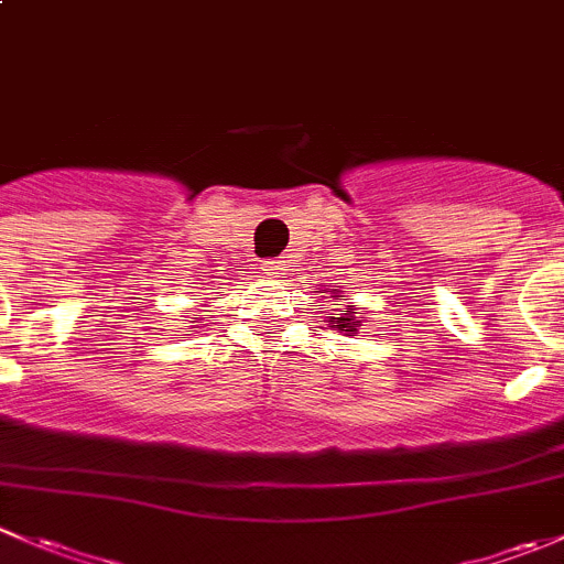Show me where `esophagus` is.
Segmentation results:
<instances>
[{"label":"esophagus","mask_w":564,"mask_h":564,"mask_svg":"<svg viewBox=\"0 0 564 564\" xmlns=\"http://www.w3.org/2000/svg\"><path fill=\"white\" fill-rule=\"evenodd\" d=\"M283 270H286V259H283V256H278V259H267V261H264V272H267V275L281 278Z\"/></svg>","instance_id":"esophagus-1"}]
</instances>
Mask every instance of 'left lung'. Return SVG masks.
Wrapping results in <instances>:
<instances>
[{
	"label": "left lung",
	"instance_id": "8db88e82",
	"mask_svg": "<svg viewBox=\"0 0 564 564\" xmlns=\"http://www.w3.org/2000/svg\"><path fill=\"white\" fill-rule=\"evenodd\" d=\"M335 292V289H333ZM335 297H338V292H335ZM360 322H362V316H357V308L355 305H346V314H335V316H329V327H335V329H340V333H357V327H360Z\"/></svg>",
	"mask_w": 564,
	"mask_h": 564
}]
</instances>
